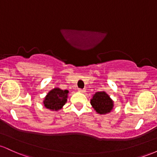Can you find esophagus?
<instances>
[{"instance_id":"34e87169","label":"esophagus","mask_w":157,"mask_h":157,"mask_svg":"<svg viewBox=\"0 0 157 157\" xmlns=\"http://www.w3.org/2000/svg\"><path fill=\"white\" fill-rule=\"evenodd\" d=\"M78 91H79V92H80V93H85V92H86V90H85V89H79Z\"/></svg>"}]
</instances>
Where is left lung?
<instances>
[{
	"label": "left lung",
	"mask_w": 157,
	"mask_h": 157,
	"mask_svg": "<svg viewBox=\"0 0 157 157\" xmlns=\"http://www.w3.org/2000/svg\"><path fill=\"white\" fill-rule=\"evenodd\" d=\"M91 105L97 113L106 114L112 111L113 101L105 91H99L93 95L91 99Z\"/></svg>",
	"instance_id": "left-lung-1"
}]
</instances>
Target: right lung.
<instances>
[{"mask_svg": "<svg viewBox=\"0 0 157 157\" xmlns=\"http://www.w3.org/2000/svg\"><path fill=\"white\" fill-rule=\"evenodd\" d=\"M68 90L55 88L46 94L44 100V105L46 109L57 111L63 108L67 102Z\"/></svg>", "mask_w": 157, "mask_h": 157, "instance_id": "add662e5", "label": "right lung"}]
</instances>
